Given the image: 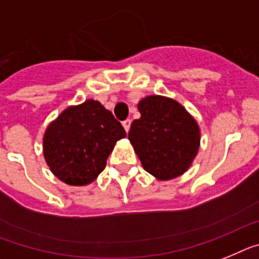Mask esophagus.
Wrapping results in <instances>:
<instances>
[{
  "label": "esophagus",
  "mask_w": 259,
  "mask_h": 259,
  "mask_svg": "<svg viewBox=\"0 0 259 259\" xmlns=\"http://www.w3.org/2000/svg\"><path fill=\"white\" fill-rule=\"evenodd\" d=\"M130 125H132V121H130L129 118H127V120H125L122 122V126H123V129H125V132H126V133H129Z\"/></svg>",
  "instance_id": "obj_1"
}]
</instances>
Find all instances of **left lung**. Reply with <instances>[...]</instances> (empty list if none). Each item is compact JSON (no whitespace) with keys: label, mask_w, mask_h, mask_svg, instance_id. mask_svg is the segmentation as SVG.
I'll use <instances>...</instances> for the list:
<instances>
[{"label":"left lung","mask_w":259,"mask_h":259,"mask_svg":"<svg viewBox=\"0 0 259 259\" xmlns=\"http://www.w3.org/2000/svg\"><path fill=\"white\" fill-rule=\"evenodd\" d=\"M141 118L130 126L129 141L143 168L159 180L188 170L199 148V127L185 108L172 99L152 95L138 104Z\"/></svg>","instance_id":"obj_1"}]
</instances>
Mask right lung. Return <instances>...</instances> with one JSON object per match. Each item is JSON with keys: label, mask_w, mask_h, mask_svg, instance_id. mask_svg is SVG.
Listing matches in <instances>:
<instances>
[{"label": "right lung", "mask_w": 259, "mask_h": 259, "mask_svg": "<svg viewBox=\"0 0 259 259\" xmlns=\"http://www.w3.org/2000/svg\"><path fill=\"white\" fill-rule=\"evenodd\" d=\"M125 137L113 114L90 99L66 108L49 125L42 139L44 157L62 183L87 185L103 172L116 142Z\"/></svg>", "instance_id": "right-lung-1"}]
</instances>
